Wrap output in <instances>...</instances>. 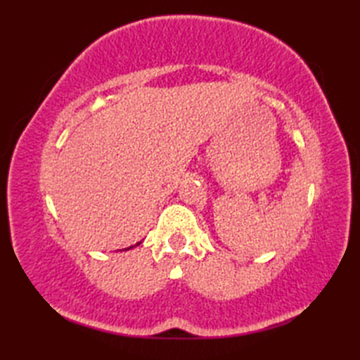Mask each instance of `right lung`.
<instances>
[{
	"label": "right lung",
	"instance_id": "obj_1",
	"mask_svg": "<svg viewBox=\"0 0 360 360\" xmlns=\"http://www.w3.org/2000/svg\"><path fill=\"white\" fill-rule=\"evenodd\" d=\"M139 244H141V243H137V244H136V246H139ZM131 248H134V246H129L128 249H131ZM128 249H125V250H128Z\"/></svg>",
	"mask_w": 360,
	"mask_h": 360
}]
</instances>
